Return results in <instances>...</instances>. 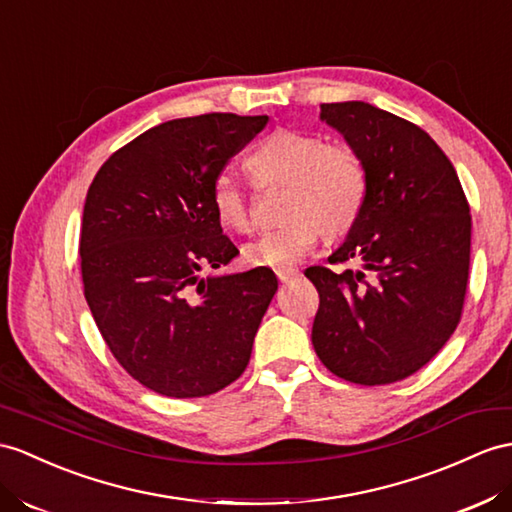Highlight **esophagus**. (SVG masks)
<instances>
[{"instance_id":"esophagus-1","label":"esophagus","mask_w":512,"mask_h":512,"mask_svg":"<svg viewBox=\"0 0 512 512\" xmlns=\"http://www.w3.org/2000/svg\"><path fill=\"white\" fill-rule=\"evenodd\" d=\"M276 276H278L280 282H291L293 278L299 276V271L293 269V267H278L276 269Z\"/></svg>"}]
</instances>
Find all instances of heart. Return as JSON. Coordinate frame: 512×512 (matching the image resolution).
<instances>
[{"instance_id":"heart-1","label":"heart","mask_w":512,"mask_h":512,"mask_svg":"<svg viewBox=\"0 0 512 512\" xmlns=\"http://www.w3.org/2000/svg\"><path fill=\"white\" fill-rule=\"evenodd\" d=\"M247 169L260 184H282L280 226L258 234L243 256L249 265L289 267L302 260L321 232L336 239L350 232L367 202V167L354 147L328 143L319 134L276 130L247 156ZM210 204L223 228L252 230L249 199L230 171L210 186Z\"/></svg>"}]
</instances>
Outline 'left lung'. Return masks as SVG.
<instances>
[{"label": "left lung", "instance_id": "8db88e82", "mask_svg": "<svg viewBox=\"0 0 512 512\" xmlns=\"http://www.w3.org/2000/svg\"><path fill=\"white\" fill-rule=\"evenodd\" d=\"M321 121L363 158L369 189L328 258L363 269H306L319 293L313 345L334 376L391 384L428 365L463 315L469 204L450 158L415 123L365 102L321 104Z\"/></svg>", "mask_w": 512, "mask_h": 512}]
</instances>
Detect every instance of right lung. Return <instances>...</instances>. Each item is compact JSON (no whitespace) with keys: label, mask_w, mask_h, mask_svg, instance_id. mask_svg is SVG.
Listing matches in <instances>:
<instances>
[{"label":"right lung","mask_w":512,"mask_h":512,"mask_svg":"<svg viewBox=\"0 0 512 512\" xmlns=\"http://www.w3.org/2000/svg\"><path fill=\"white\" fill-rule=\"evenodd\" d=\"M267 121L210 112L160 123L117 149L89 186L80 232L86 304L117 363L149 391L213 395L249 363L276 273H199L239 254L210 186Z\"/></svg>","instance_id":"add662e5"}]
</instances>
